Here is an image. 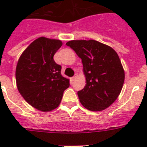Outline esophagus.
<instances>
[{
  "mask_svg": "<svg viewBox=\"0 0 147 147\" xmlns=\"http://www.w3.org/2000/svg\"><path fill=\"white\" fill-rule=\"evenodd\" d=\"M76 75H75L74 76H73V77L71 78V80H72V81H74V80H76Z\"/></svg>",
  "mask_w": 147,
  "mask_h": 147,
  "instance_id": "1",
  "label": "esophagus"
}]
</instances>
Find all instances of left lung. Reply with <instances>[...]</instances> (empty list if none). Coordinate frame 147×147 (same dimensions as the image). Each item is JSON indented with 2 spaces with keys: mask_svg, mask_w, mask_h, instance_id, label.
<instances>
[{
  "mask_svg": "<svg viewBox=\"0 0 147 147\" xmlns=\"http://www.w3.org/2000/svg\"><path fill=\"white\" fill-rule=\"evenodd\" d=\"M66 45L82 62L86 85L77 92L81 104L91 111L107 108L118 98L124 82V71L117 53L93 40H71Z\"/></svg>",
  "mask_w": 147,
  "mask_h": 147,
  "instance_id": "left-lung-1",
  "label": "left lung"
}]
</instances>
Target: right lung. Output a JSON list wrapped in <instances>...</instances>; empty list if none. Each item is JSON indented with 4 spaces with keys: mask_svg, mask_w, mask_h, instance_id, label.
<instances>
[{
    "mask_svg": "<svg viewBox=\"0 0 147 147\" xmlns=\"http://www.w3.org/2000/svg\"><path fill=\"white\" fill-rule=\"evenodd\" d=\"M59 40L41 37L23 52L16 67L18 89L32 107L48 112L59 106L69 80L61 75L54 55L62 46Z\"/></svg>",
    "mask_w": 147,
    "mask_h": 147,
    "instance_id": "right-lung-1",
    "label": "right lung"
}]
</instances>
